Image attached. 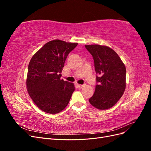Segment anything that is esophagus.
Listing matches in <instances>:
<instances>
[{
  "instance_id": "34e87169",
  "label": "esophagus",
  "mask_w": 151,
  "mask_h": 151,
  "mask_svg": "<svg viewBox=\"0 0 151 151\" xmlns=\"http://www.w3.org/2000/svg\"><path fill=\"white\" fill-rule=\"evenodd\" d=\"M78 87H79V88L81 89V88H83V87H84V85H81V84H78Z\"/></svg>"
}]
</instances>
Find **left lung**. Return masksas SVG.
<instances>
[{
    "instance_id": "left-lung-1",
    "label": "left lung",
    "mask_w": 151,
    "mask_h": 151,
    "mask_svg": "<svg viewBox=\"0 0 151 151\" xmlns=\"http://www.w3.org/2000/svg\"><path fill=\"white\" fill-rule=\"evenodd\" d=\"M92 55L96 74L95 92L89 101L95 108L106 109L120 99L126 87V68L114 50L99 45H85Z\"/></svg>"
}]
</instances>
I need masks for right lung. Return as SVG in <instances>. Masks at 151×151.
Wrapping results in <instances>:
<instances>
[{"instance_id": "right-lung-1", "label": "right lung", "mask_w": 151, "mask_h": 151, "mask_svg": "<svg viewBox=\"0 0 151 151\" xmlns=\"http://www.w3.org/2000/svg\"><path fill=\"white\" fill-rule=\"evenodd\" d=\"M77 43L55 40L45 44L31 58L26 86L29 96L42 111L55 114L69 103L74 84L60 79L66 58Z\"/></svg>"}]
</instances>
